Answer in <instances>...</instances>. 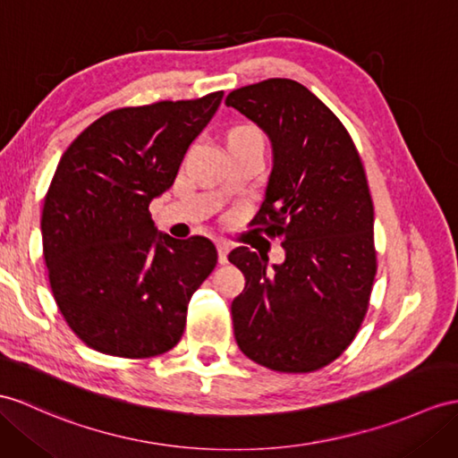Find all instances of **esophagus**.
Returning a JSON list of instances; mask_svg holds the SVG:
<instances>
[{
	"instance_id": "1",
	"label": "esophagus",
	"mask_w": 458,
	"mask_h": 458,
	"mask_svg": "<svg viewBox=\"0 0 458 458\" xmlns=\"http://www.w3.org/2000/svg\"><path fill=\"white\" fill-rule=\"evenodd\" d=\"M231 250V244L229 242H217V259H219V264H227V254Z\"/></svg>"
}]
</instances>
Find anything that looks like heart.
<instances>
[{"label":"heart","instance_id":"b5f03b06","mask_svg":"<svg viewBox=\"0 0 458 458\" xmlns=\"http://www.w3.org/2000/svg\"><path fill=\"white\" fill-rule=\"evenodd\" d=\"M231 133H259V131H256V130L250 128V126H241V128H237V130H233Z\"/></svg>","mask_w":458,"mask_h":458}]
</instances>
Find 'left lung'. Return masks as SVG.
<instances>
[{"mask_svg": "<svg viewBox=\"0 0 458 458\" xmlns=\"http://www.w3.org/2000/svg\"><path fill=\"white\" fill-rule=\"evenodd\" d=\"M225 105L270 140L272 171L252 223L285 252L272 267L247 247L229 252L247 280L231 305L235 340L267 369L317 371L355 338L377 272L361 159L342 122L297 81L241 87Z\"/></svg>", "mask_w": 458, "mask_h": 458, "instance_id": "obj_1", "label": "left lung"}]
</instances>
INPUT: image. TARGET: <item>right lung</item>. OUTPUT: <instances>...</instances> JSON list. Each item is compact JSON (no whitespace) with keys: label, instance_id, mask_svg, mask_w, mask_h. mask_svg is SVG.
I'll return each instance as SVG.
<instances>
[{"label":"right lung","instance_id":"add662e5","mask_svg":"<svg viewBox=\"0 0 458 458\" xmlns=\"http://www.w3.org/2000/svg\"><path fill=\"white\" fill-rule=\"evenodd\" d=\"M221 98L113 110L62 155L44 199L42 249L55 303L89 348L136 360L181 340L217 250L206 237L157 231L148 209Z\"/></svg>","mask_w":458,"mask_h":458}]
</instances>
